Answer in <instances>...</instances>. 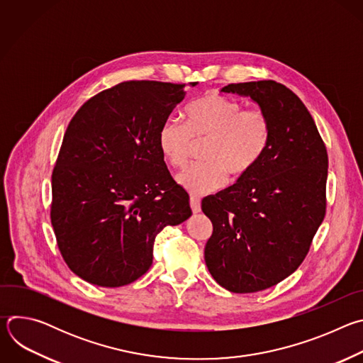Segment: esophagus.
<instances>
[{
  "label": "esophagus",
  "mask_w": 363,
  "mask_h": 363,
  "mask_svg": "<svg viewBox=\"0 0 363 363\" xmlns=\"http://www.w3.org/2000/svg\"><path fill=\"white\" fill-rule=\"evenodd\" d=\"M189 203H191V210L194 214H198L201 211V199L196 195H191Z\"/></svg>",
  "instance_id": "obj_1"
}]
</instances>
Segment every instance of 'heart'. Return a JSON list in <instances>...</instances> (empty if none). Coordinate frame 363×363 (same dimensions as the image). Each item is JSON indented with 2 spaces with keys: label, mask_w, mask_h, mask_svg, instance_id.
Segmentation results:
<instances>
[{
  "label": "heart",
  "mask_w": 363,
  "mask_h": 363,
  "mask_svg": "<svg viewBox=\"0 0 363 363\" xmlns=\"http://www.w3.org/2000/svg\"><path fill=\"white\" fill-rule=\"evenodd\" d=\"M186 123L168 118L158 130V147L174 168H184L195 142L206 140L203 162L178 175L181 186L192 194H206L221 188L228 174L238 179L248 175L264 157L270 143L272 123L258 109L242 111L241 103L210 93L185 111Z\"/></svg>",
  "instance_id": "heart-1"
}]
</instances>
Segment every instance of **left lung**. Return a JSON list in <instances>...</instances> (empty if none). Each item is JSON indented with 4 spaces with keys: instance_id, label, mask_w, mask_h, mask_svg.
Listing matches in <instances>:
<instances>
[{
    "instance_id": "8db88e82",
    "label": "left lung",
    "mask_w": 363,
    "mask_h": 363,
    "mask_svg": "<svg viewBox=\"0 0 363 363\" xmlns=\"http://www.w3.org/2000/svg\"><path fill=\"white\" fill-rule=\"evenodd\" d=\"M250 97L272 123L269 147L245 177L201 208L213 223L205 264L233 293L276 286L304 260L326 213L328 152L303 101L274 80L221 89Z\"/></svg>"
}]
</instances>
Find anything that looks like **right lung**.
I'll return each instance as SVG.
<instances>
[{
    "mask_svg": "<svg viewBox=\"0 0 363 363\" xmlns=\"http://www.w3.org/2000/svg\"><path fill=\"white\" fill-rule=\"evenodd\" d=\"M185 87L123 82L87 100L69 123L51 177V225L66 264L84 281L138 280L152 266L157 235L192 216L158 147Z\"/></svg>",
    "mask_w": 363,
    "mask_h": 363,
    "instance_id": "add662e5",
    "label": "right lung"
}]
</instances>
